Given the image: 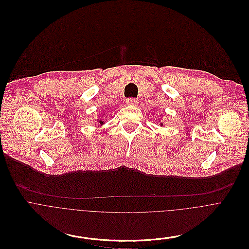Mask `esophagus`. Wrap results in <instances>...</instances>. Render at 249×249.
<instances>
[{
    "label": "esophagus",
    "mask_w": 249,
    "mask_h": 249,
    "mask_svg": "<svg viewBox=\"0 0 249 249\" xmlns=\"http://www.w3.org/2000/svg\"><path fill=\"white\" fill-rule=\"evenodd\" d=\"M126 104L129 106H136L138 104V102L134 98H128V99H126Z\"/></svg>",
    "instance_id": "34e87169"
}]
</instances>
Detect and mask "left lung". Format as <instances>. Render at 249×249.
Returning <instances> with one entry per match:
<instances>
[{"instance_id": "left-lung-1", "label": "left lung", "mask_w": 249, "mask_h": 249, "mask_svg": "<svg viewBox=\"0 0 249 249\" xmlns=\"http://www.w3.org/2000/svg\"><path fill=\"white\" fill-rule=\"evenodd\" d=\"M161 125H162V126H163V124H161Z\"/></svg>"}]
</instances>
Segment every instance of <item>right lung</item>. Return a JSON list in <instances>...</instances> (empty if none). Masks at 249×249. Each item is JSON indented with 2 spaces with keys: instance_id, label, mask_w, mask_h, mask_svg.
Wrapping results in <instances>:
<instances>
[{
  "instance_id": "add662e5",
  "label": "right lung",
  "mask_w": 249,
  "mask_h": 249,
  "mask_svg": "<svg viewBox=\"0 0 249 249\" xmlns=\"http://www.w3.org/2000/svg\"><path fill=\"white\" fill-rule=\"evenodd\" d=\"M102 124H104V121H99V125H102Z\"/></svg>"
}]
</instances>
